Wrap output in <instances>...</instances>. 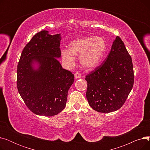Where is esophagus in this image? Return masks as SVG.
<instances>
[{
	"label": "esophagus",
	"instance_id": "1",
	"mask_svg": "<svg viewBox=\"0 0 150 150\" xmlns=\"http://www.w3.org/2000/svg\"><path fill=\"white\" fill-rule=\"evenodd\" d=\"M74 76H75V78H76V79H78V78H81V74L80 73H78V72H76L74 74Z\"/></svg>",
	"mask_w": 150,
	"mask_h": 150
}]
</instances>
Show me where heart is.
<instances>
[{
  "label": "heart",
  "instance_id": "obj_1",
  "mask_svg": "<svg viewBox=\"0 0 150 150\" xmlns=\"http://www.w3.org/2000/svg\"><path fill=\"white\" fill-rule=\"evenodd\" d=\"M107 44L101 37L89 36L75 39L68 46V51H61V57L67 64L72 65L75 58L80 56L81 64L87 69L97 67L106 52Z\"/></svg>",
  "mask_w": 150,
  "mask_h": 150
}]
</instances>
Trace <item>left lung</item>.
<instances>
[{
	"label": "left lung",
	"mask_w": 150,
	"mask_h": 150,
	"mask_svg": "<svg viewBox=\"0 0 150 150\" xmlns=\"http://www.w3.org/2000/svg\"><path fill=\"white\" fill-rule=\"evenodd\" d=\"M86 98L95 111L109 113L120 109L134 84L131 57L123 42L116 37L103 63L86 75Z\"/></svg>",
	"instance_id": "left-lung-1"
}]
</instances>
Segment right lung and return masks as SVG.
<instances>
[{
    "label": "right lung",
    "instance_id": "obj_1",
    "mask_svg": "<svg viewBox=\"0 0 150 150\" xmlns=\"http://www.w3.org/2000/svg\"><path fill=\"white\" fill-rule=\"evenodd\" d=\"M60 34L43 30L23 49L17 68L20 96L31 112L39 115H57L64 109L74 75L62 69Z\"/></svg>",
    "mask_w": 150,
    "mask_h": 150
}]
</instances>
